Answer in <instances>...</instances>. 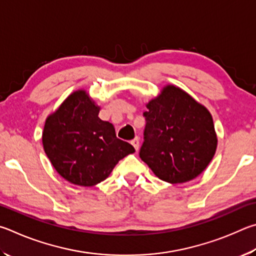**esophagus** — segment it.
I'll return each instance as SVG.
<instances>
[{
  "label": "esophagus",
  "mask_w": 256,
  "mask_h": 256,
  "mask_svg": "<svg viewBox=\"0 0 256 256\" xmlns=\"http://www.w3.org/2000/svg\"><path fill=\"white\" fill-rule=\"evenodd\" d=\"M132 145L135 147L136 150H138V147H140V138H138V137L134 138V140H132Z\"/></svg>",
  "instance_id": "esophagus-1"
}]
</instances>
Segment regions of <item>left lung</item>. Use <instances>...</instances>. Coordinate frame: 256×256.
<instances>
[{"label":"left lung","instance_id":"obj_1","mask_svg":"<svg viewBox=\"0 0 256 256\" xmlns=\"http://www.w3.org/2000/svg\"><path fill=\"white\" fill-rule=\"evenodd\" d=\"M146 108L140 158L165 182L194 180L216 153L217 136L210 112L174 85L164 86Z\"/></svg>","mask_w":256,"mask_h":256}]
</instances>
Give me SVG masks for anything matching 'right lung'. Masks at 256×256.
<instances>
[{
  "label": "right lung",
  "instance_id": "obj_1",
  "mask_svg": "<svg viewBox=\"0 0 256 256\" xmlns=\"http://www.w3.org/2000/svg\"><path fill=\"white\" fill-rule=\"evenodd\" d=\"M98 111L88 94L78 90L44 122V153L58 174L76 186H93L106 180L120 160L135 152L116 138L114 124L98 118Z\"/></svg>",
  "mask_w": 256,
  "mask_h": 256
}]
</instances>
